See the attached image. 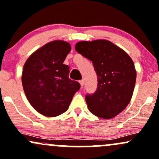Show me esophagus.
Returning <instances> with one entry per match:
<instances>
[{"label":"esophagus","instance_id":"1","mask_svg":"<svg viewBox=\"0 0 159 159\" xmlns=\"http://www.w3.org/2000/svg\"><path fill=\"white\" fill-rule=\"evenodd\" d=\"M79 83H80V84H81V88H83V86H84V79H81V80H80V81H79Z\"/></svg>","mask_w":159,"mask_h":159}]
</instances>
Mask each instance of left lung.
<instances>
[{"instance_id":"obj_1","label":"left lung","mask_w":159,"mask_h":159,"mask_svg":"<svg viewBox=\"0 0 159 159\" xmlns=\"http://www.w3.org/2000/svg\"><path fill=\"white\" fill-rule=\"evenodd\" d=\"M75 50L92 61L97 73V90L85 97L89 110L106 119L116 116L127 107L133 95L137 78L133 60L106 40L80 41Z\"/></svg>"}]
</instances>
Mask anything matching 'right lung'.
<instances>
[{"label": "right lung", "mask_w": 159, "mask_h": 159, "mask_svg": "<svg viewBox=\"0 0 159 159\" xmlns=\"http://www.w3.org/2000/svg\"><path fill=\"white\" fill-rule=\"evenodd\" d=\"M71 50L69 43L54 41L32 53L23 66L22 83L32 107L48 117L62 114L81 85L69 78V67L63 64Z\"/></svg>", "instance_id": "obj_1"}]
</instances>
